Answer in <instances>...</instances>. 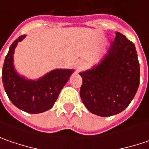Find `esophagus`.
<instances>
[{"mask_svg": "<svg viewBox=\"0 0 149 149\" xmlns=\"http://www.w3.org/2000/svg\"><path fill=\"white\" fill-rule=\"evenodd\" d=\"M85 65V63L84 60H79L77 62V65H76V68H77V70H80L84 69V67Z\"/></svg>", "mask_w": 149, "mask_h": 149, "instance_id": "34e87169", "label": "esophagus"}]
</instances>
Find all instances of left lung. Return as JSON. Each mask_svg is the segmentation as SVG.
Returning <instances> with one entry per match:
<instances>
[{
  "label": "left lung",
  "instance_id": "obj_1",
  "mask_svg": "<svg viewBox=\"0 0 149 149\" xmlns=\"http://www.w3.org/2000/svg\"><path fill=\"white\" fill-rule=\"evenodd\" d=\"M115 34L100 64L79 73L82 102L89 111L101 117L123 111L139 85L140 68L134 45L123 34Z\"/></svg>",
  "mask_w": 149,
  "mask_h": 149
}]
</instances>
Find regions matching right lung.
<instances>
[{
	"instance_id": "1",
	"label": "right lung",
	"mask_w": 149,
	"mask_h": 149,
	"mask_svg": "<svg viewBox=\"0 0 149 149\" xmlns=\"http://www.w3.org/2000/svg\"><path fill=\"white\" fill-rule=\"evenodd\" d=\"M26 36H20L10 46L2 69V82L9 100L15 107L29 113L50 109L74 70L55 69L36 80L27 79L15 71V49Z\"/></svg>"
}]
</instances>
